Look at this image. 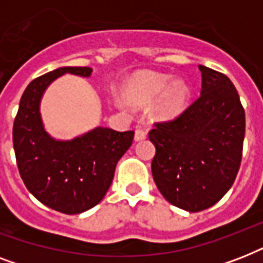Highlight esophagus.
I'll list each match as a JSON object with an SVG mask.
<instances>
[{
  "label": "esophagus",
  "instance_id": "esophagus-1",
  "mask_svg": "<svg viewBox=\"0 0 263 263\" xmlns=\"http://www.w3.org/2000/svg\"><path fill=\"white\" fill-rule=\"evenodd\" d=\"M146 136H147V134H146V131H144L143 128H138V129L135 131V140H136V142L146 139Z\"/></svg>",
  "mask_w": 263,
  "mask_h": 263
}]
</instances>
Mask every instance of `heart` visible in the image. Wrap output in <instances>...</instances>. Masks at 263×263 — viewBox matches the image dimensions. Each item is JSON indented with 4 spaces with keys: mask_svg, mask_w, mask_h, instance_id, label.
I'll list each match as a JSON object with an SVG mask.
<instances>
[{
    "mask_svg": "<svg viewBox=\"0 0 263 263\" xmlns=\"http://www.w3.org/2000/svg\"><path fill=\"white\" fill-rule=\"evenodd\" d=\"M190 87L183 79L175 80L171 75L142 72L135 76L127 90L128 102L134 106L152 107V117L157 121H171L179 117L187 106Z\"/></svg>",
    "mask_w": 263,
    "mask_h": 263,
    "instance_id": "1",
    "label": "heart"
}]
</instances>
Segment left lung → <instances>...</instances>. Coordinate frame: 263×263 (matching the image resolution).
Wrapping results in <instances>:
<instances>
[{
	"label": "left lung",
	"mask_w": 263,
	"mask_h": 263,
	"mask_svg": "<svg viewBox=\"0 0 263 263\" xmlns=\"http://www.w3.org/2000/svg\"><path fill=\"white\" fill-rule=\"evenodd\" d=\"M199 71V98L148 132L157 188L169 203L191 213L212 208L232 187L246 132L245 109L228 76L203 65Z\"/></svg>",
	"instance_id": "1"
}]
</instances>
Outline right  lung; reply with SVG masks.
<instances>
[{
  "label": "right lung",
  "instance_id": "1",
  "mask_svg": "<svg viewBox=\"0 0 263 263\" xmlns=\"http://www.w3.org/2000/svg\"><path fill=\"white\" fill-rule=\"evenodd\" d=\"M88 67H63L39 76L24 90L13 123V148L27 190L47 208L79 214L106 195L116 165L131 147L134 131L97 127L72 140L51 138L43 127L41 99L57 78H90Z\"/></svg>",
  "mask_w": 263,
  "mask_h": 263
}]
</instances>
